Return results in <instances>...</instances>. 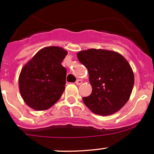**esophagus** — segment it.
<instances>
[{
  "instance_id": "obj_1",
  "label": "esophagus",
  "mask_w": 154,
  "mask_h": 154,
  "mask_svg": "<svg viewBox=\"0 0 154 154\" xmlns=\"http://www.w3.org/2000/svg\"><path fill=\"white\" fill-rule=\"evenodd\" d=\"M75 84H76L77 85H81L82 84V81L81 80V79H78L76 82H75Z\"/></svg>"
}]
</instances>
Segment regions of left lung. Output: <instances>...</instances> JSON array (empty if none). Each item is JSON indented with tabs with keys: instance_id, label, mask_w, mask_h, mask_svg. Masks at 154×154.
<instances>
[{
	"instance_id": "8db88e82",
	"label": "left lung",
	"mask_w": 154,
	"mask_h": 154,
	"mask_svg": "<svg viewBox=\"0 0 154 154\" xmlns=\"http://www.w3.org/2000/svg\"><path fill=\"white\" fill-rule=\"evenodd\" d=\"M88 69L92 93L84 97L85 105L94 113L108 116L122 108L131 97L134 74L120 53L102 49H89L77 53Z\"/></svg>"
}]
</instances>
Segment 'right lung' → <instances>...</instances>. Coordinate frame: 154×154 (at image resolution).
Here are the masks:
<instances>
[{
	"instance_id": "right-lung-1",
	"label": "right lung",
	"mask_w": 154,
	"mask_h": 154,
	"mask_svg": "<svg viewBox=\"0 0 154 154\" xmlns=\"http://www.w3.org/2000/svg\"><path fill=\"white\" fill-rule=\"evenodd\" d=\"M67 51L46 47L23 66L18 79L20 96L35 110H45L59 100L65 89L66 70L61 65Z\"/></svg>"
}]
</instances>
